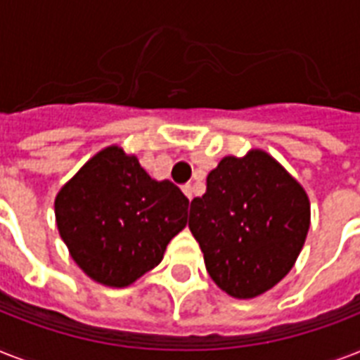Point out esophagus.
Returning <instances> with one entry per match:
<instances>
[{"label":"esophagus","mask_w":360,"mask_h":360,"mask_svg":"<svg viewBox=\"0 0 360 360\" xmlns=\"http://www.w3.org/2000/svg\"><path fill=\"white\" fill-rule=\"evenodd\" d=\"M183 192H185V196L188 198V200H192V196H194V188H192V185L183 186Z\"/></svg>","instance_id":"1"}]
</instances>
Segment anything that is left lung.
<instances>
[{
  "instance_id": "left-lung-1",
  "label": "left lung",
  "mask_w": 360,
  "mask_h": 360,
  "mask_svg": "<svg viewBox=\"0 0 360 360\" xmlns=\"http://www.w3.org/2000/svg\"><path fill=\"white\" fill-rule=\"evenodd\" d=\"M188 228L214 284L252 299L293 267L310 228V202L273 157L256 149L220 160L205 194L191 202Z\"/></svg>"
}]
</instances>
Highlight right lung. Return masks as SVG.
I'll return each instance as SVG.
<instances>
[{
  "label": "right lung",
  "instance_id": "right-lung-1",
  "mask_svg": "<svg viewBox=\"0 0 360 360\" xmlns=\"http://www.w3.org/2000/svg\"><path fill=\"white\" fill-rule=\"evenodd\" d=\"M188 198L172 181H155L138 158L106 147L59 191V236L87 276L124 288L162 262L186 226Z\"/></svg>",
  "mask_w": 360,
  "mask_h": 360
}]
</instances>
